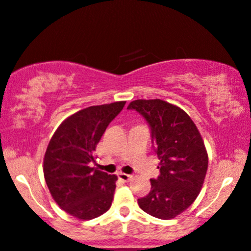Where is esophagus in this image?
Wrapping results in <instances>:
<instances>
[{"mask_svg": "<svg viewBox=\"0 0 251 251\" xmlns=\"http://www.w3.org/2000/svg\"><path fill=\"white\" fill-rule=\"evenodd\" d=\"M119 178L123 182H128L132 178V175H129V174H125V173H119Z\"/></svg>", "mask_w": 251, "mask_h": 251, "instance_id": "34e87169", "label": "esophagus"}]
</instances>
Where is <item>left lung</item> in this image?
Segmentation results:
<instances>
[{"label":"left lung","instance_id":"1","mask_svg":"<svg viewBox=\"0 0 251 251\" xmlns=\"http://www.w3.org/2000/svg\"><path fill=\"white\" fill-rule=\"evenodd\" d=\"M135 109L148 121L160 160V176L138 205L151 216L172 220L193 204L204 182L208 152L199 129L183 109L163 100H135Z\"/></svg>","mask_w":251,"mask_h":251}]
</instances>
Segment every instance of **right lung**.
Returning a JSON list of instances; mask_svg holds the SVG:
<instances>
[{"mask_svg":"<svg viewBox=\"0 0 251 251\" xmlns=\"http://www.w3.org/2000/svg\"><path fill=\"white\" fill-rule=\"evenodd\" d=\"M126 101L91 105L70 115L50 138L43 158L46 183L54 201L76 219L101 216L111 207L116 175L91 168L95 150L109 123Z\"/></svg>","mask_w":251,"mask_h":251,"instance_id":"obj_1","label":"right lung"}]
</instances>
